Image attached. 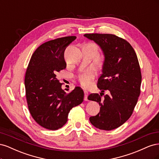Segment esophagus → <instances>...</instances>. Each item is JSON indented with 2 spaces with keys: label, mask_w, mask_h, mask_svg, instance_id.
<instances>
[{
  "label": "esophagus",
  "mask_w": 159,
  "mask_h": 159,
  "mask_svg": "<svg viewBox=\"0 0 159 159\" xmlns=\"http://www.w3.org/2000/svg\"><path fill=\"white\" fill-rule=\"evenodd\" d=\"M88 92L87 91H84V100L88 101Z\"/></svg>",
  "instance_id": "obj_1"
}]
</instances>
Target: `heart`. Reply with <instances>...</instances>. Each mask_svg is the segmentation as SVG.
<instances>
[{
  "label": "heart",
  "instance_id": "heart-1",
  "mask_svg": "<svg viewBox=\"0 0 159 159\" xmlns=\"http://www.w3.org/2000/svg\"><path fill=\"white\" fill-rule=\"evenodd\" d=\"M95 75V70L93 68H89L83 71L78 75V80L80 84L84 88H87L91 84V81Z\"/></svg>",
  "mask_w": 159,
  "mask_h": 159
}]
</instances>
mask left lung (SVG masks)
<instances>
[{
  "label": "left lung",
  "instance_id": "8db88e82",
  "mask_svg": "<svg viewBox=\"0 0 159 159\" xmlns=\"http://www.w3.org/2000/svg\"><path fill=\"white\" fill-rule=\"evenodd\" d=\"M84 36L98 44L105 57L98 81L102 93H91L88 98L99 104L100 111L89 121L96 128L110 131L131 116L141 93L140 66L133 47L123 38L110 34H85ZM105 90L109 94L102 98Z\"/></svg>",
  "mask_w": 159,
  "mask_h": 159
}]
</instances>
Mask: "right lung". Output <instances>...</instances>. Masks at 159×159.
<instances>
[{"instance_id": "right-lung-1", "label": "right lung", "mask_w": 159, "mask_h": 159, "mask_svg": "<svg viewBox=\"0 0 159 159\" xmlns=\"http://www.w3.org/2000/svg\"><path fill=\"white\" fill-rule=\"evenodd\" d=\"M76 36L46 42L34 52L26 70L25 85L28 109L40 126L57 130L68 121L70 110L84 101V93L75 87L67 93L56 75L66 68L64 51Z\"/></svg>"}]
</instances>
